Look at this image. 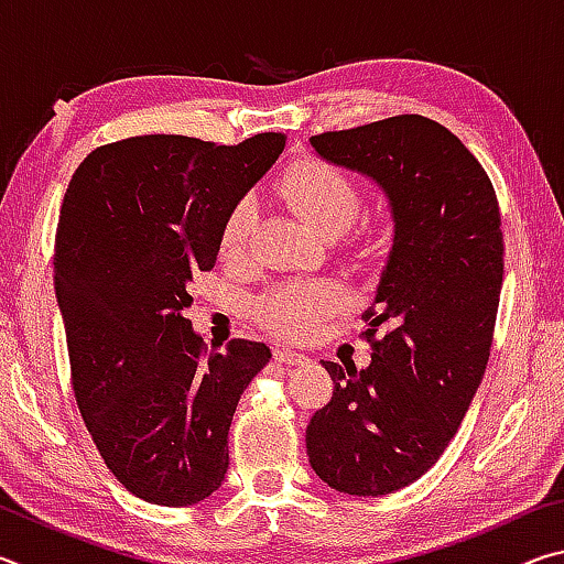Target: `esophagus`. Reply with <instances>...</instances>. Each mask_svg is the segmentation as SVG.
I'll return each instance as SVG.
<instances>
[{"mask_svg": "<svg viewBox=\"0 0 564 564\" xmlns=\"http://www.w3.org/2000/svg\"><path fill=\"white\" fill-rule=\"evenodd\" d=\"M273 358L279 362H285V366H301L305 362V356L299 350H291V348H275L273 350Z\"/></svg>", "mask_w": 564, "mask_h": 564, "instance_id": "obj_1", "label": "esophagus"}]
</instances>
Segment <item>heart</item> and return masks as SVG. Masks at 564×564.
<instances>
[{
  "label": "heart",
  "instance_id": "heart-1",
  "mask_svg": "<svg viewBox=\"0 0 564 564\" xmlns=\"http://www.w3.org/2000/svg\"><path fill=\"white\" fill-rule=\"evenodd\" d=\"M289 194L305 221L323 234H343L356 221L362 206V194L356 181L323 161H308L299 166L289 178ZM259 214L256 196H243L228 214L221 246L226 253H241ZM346 303V293L330 281H293L281 289L269 291L256 303L261 323L275 336L311 338L330 313Z\"/></svg>",
  "mask_w": 564,
  "mask_h": 564
}]
</instances>
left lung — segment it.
<instances>
[{"instance_id":"left-lung-1","label":"left lung","mask_w":564,"mask_h":564,"mask_svg":"<svg viewBox=\"0 0 564 564\" xmlns=\"http://www.w3.org/2000/svg\"><path fill=\"white\" fill-rule=\"evenodd\" d=\"M311 147L373 178L393 216L366 311L370 366L323 360L333 398L305 427L308 463L328 488L378 498L431 470L485 376L502 289L498 196L463 141L417 113L318 133Z\"/></svg>"}]
</instances>
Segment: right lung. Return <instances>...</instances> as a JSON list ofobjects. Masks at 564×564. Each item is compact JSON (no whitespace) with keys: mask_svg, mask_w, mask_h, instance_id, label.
I'll use <instances>...</instances> for the list:
<instances>
[{"mask_svg":"<svg viewBox=\"0 0 564 564\" xmlns=\"http://www.w3.org/2000/svg\"><path fill=\"white\" fill-rule=\"evenodd\" d=\"M283 133L238 147L149 133L99 147L66 188L54 291L76 405L113 477L137 498L186 508L218 490L238 400L265 343L206 350L184 316L212 271L228 214L269 171Z\"/></svg>","mask_w":564,"mask_h":564,"instance_id":"1","label":"right lung"}]
</instances>
